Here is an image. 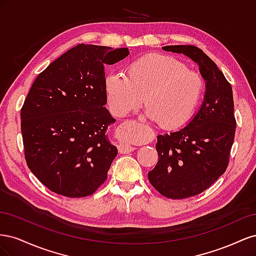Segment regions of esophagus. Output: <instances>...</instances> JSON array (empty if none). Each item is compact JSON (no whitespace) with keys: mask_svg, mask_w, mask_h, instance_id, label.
<instances>
[{"mask_svg":"<svg viewBox=\"0 0 256 256\" xmlns=\"http://www.w3.org/2000/svg\"><path fill=\"white\" fill-rule=\"evenodd\" d=\"M118 147V152L122 154H129L136 150L134 146H131L128 144H120Z\"/></svg>","mask_w":256,"mask_h":256,"instance_id":"1","label":"esophagus"}]
</instances>
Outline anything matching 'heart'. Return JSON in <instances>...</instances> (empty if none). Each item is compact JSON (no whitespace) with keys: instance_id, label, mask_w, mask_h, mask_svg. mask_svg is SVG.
Listing matches in <instances>:
<instances>
[{"instance_id":"obj_1","label":"heart","mask_w":256,"mask_h":256,"mask_svg":"<svg viewBox=\"0 0 256 256\" xmlns=\"http://www.w3.org/2000/svg\"><path fill=\"white\" fill-rule=\"evenodd\" d=\"M104 92L113 115L126 116L143 102L154 120L164 129L188 124L198 112L205 80L173 56L150 53L126 68V76L111 72L104 78Z\"/></svg>"}]
</instances>
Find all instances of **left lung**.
<instances>
[{"mask_svg":"<svg viewBox=\"0 0 256 256\" xmlns=\"http://www.w3.org/2000/svg\"><path fill=\"white\" fill-rule=\"evenodd\" d=\"M162 49L194 60L206 81L204 102L188 125L157 136L159 159L148 173L150 182L160 194L182 200L208 189L228 166L236 131L233 90L214 60L196 46Z\"/></svg>","mask_w":256,"mask_h":256,"instance_id":"left-lung-1","label":"left lung"}]
</instances>
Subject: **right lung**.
<instances>
[{"label":"right lung","mask_w":256,"mask_h":256,"mask_svg":"<svg viewBox=\"0 0 256 256\" xmlns=\"http://www.w3.org/2000/svg\"><path fill=\"white\" fill-rule=\"evenodd\" d=\"M128 48L76 44L38 74L21 109L28 168L46 187L67 198L92 196L118 154L106 129L115 122L104 104V65Z\"/></svg>","instance_id":"right-lung-1"}]
</instances>
